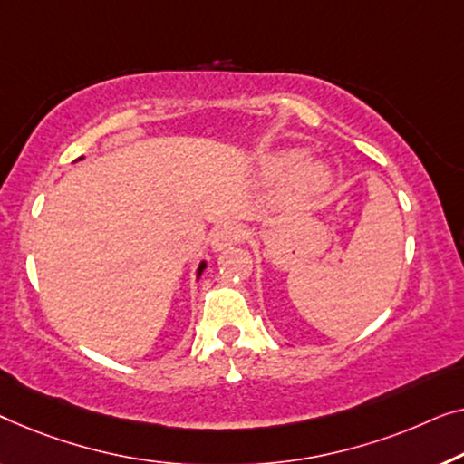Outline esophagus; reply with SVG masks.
<instances>
[{
    "label": "esophagus",
    "mask_w": 464,
    "mask_h": 464,
    "mask_svg": "<svg viewBox=\"0 0 464 464\" xmlns=\"http://www.w3.org/2000/svg\"><path fill=\"white\" fill-rule=\"evenodd\" d=\"M246 237V231L241 229L239 225H225L220 227V229L214 233L212 237V250L218 252V250H225V247H229L233 244H239V241H244Z\"/></svg>",
    "instance_id": "34e87169"
}]
</instances>
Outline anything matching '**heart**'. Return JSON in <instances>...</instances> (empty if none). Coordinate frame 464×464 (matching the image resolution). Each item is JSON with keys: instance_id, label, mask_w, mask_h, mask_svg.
Instances as JSON below:
<instances>
[{"instance_id": "b5f03b06", "label": "heart", "mask_w": 464, "mask_h": 464, "mask_svg": "<svg viewBox=\"0 0 464 464\" xmlns=\"http://www.w3.org/2000/svg\"><path fill=\"white\" fill-rule=\"evenodd\" d=\"M298 160H300V153L295 151V149L279 153L277 158L266 166V174H269L271 179H282V176L290 172V168L295 166ZM295 182L304 195H317L330 185V172L322 164L309 161V164H303L296 168Z\"/></svg>"}]
</instances>
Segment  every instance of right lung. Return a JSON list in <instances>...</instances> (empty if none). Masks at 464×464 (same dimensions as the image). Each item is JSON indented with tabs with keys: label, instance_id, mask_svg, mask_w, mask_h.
Segmentation results:
<instances>
[{
	"label": "right lung",
	"instance_id": "obj_1",
	"mask_svg": "<svg viewBox=\"0 0 464 464\" xmlns=\"http://www.w3.org/2000/svg\"><path fill=\"white\" fill-rule=\"evenodd\" d=\"M80 160H82V158H80ZM204 269H206V263H199V269H198V279H199L201 273H204Z\"/></svg>",
	"mask_w": 464,
	"mask_h": 464
}]
</instances>
